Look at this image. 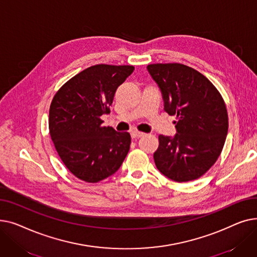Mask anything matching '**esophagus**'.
<instances>
[{
    "label": "esophagus",
    "mask_w": 257,
    "mask_h": 257,
    "mask_svg": "<svg viewBox=\"0 0 257 257\" xmlns=\"http://www.w3.org/2000/svg\"><path fill=\"white\" fill-rule=\"evenodd\" d=\"M144 134H145L144 132H141V131H139V130H132V131H131V138H132V139H139V138L143 137Z\"/></svg>",
    "instance_id": "34e87169"
}]
</instances>
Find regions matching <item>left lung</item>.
I'll use <instances>...</instances> for the list:
<instances>
[{
  "mask_svg": "<svg viewBox=\"0 0 257 257\" xmlns=\"http://www.w3.org/2000/svg\"><path fill=\"white\" fill-rule=\"evenodd\" d=\"M158 84L165 110L177 115L173 139L159 136L154 152L157 169L166 177L186 182L200 178L219 158L228 132L226 104L210 81L181 63L147 66Z\"/></svg>",
  "mask_w": 257,
  "mask_h": 257,
  "instance_id": "8db88e82",
  "label": "left lung"
}]
</instances>
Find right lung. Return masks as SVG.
<instances>
[{
  "instance_id": "1",
  "label": "right lung",
  "mask_w": 257,
  "mask_h": 257,
  "mask_svg": "<svg viewBox=\"0 0 257 257\" xmlns=\"http://www.w3.org/2000/svg\"><path fill=\"white\" fill-rule=\"evenodd\" d=\"M133 70V65H92L65 82L52 100L51 139L80 180L96 183L111 176L128 154L130 134L102 126L101 116L110 112L116 88Z\"/></svg>"
}]
</instances>
